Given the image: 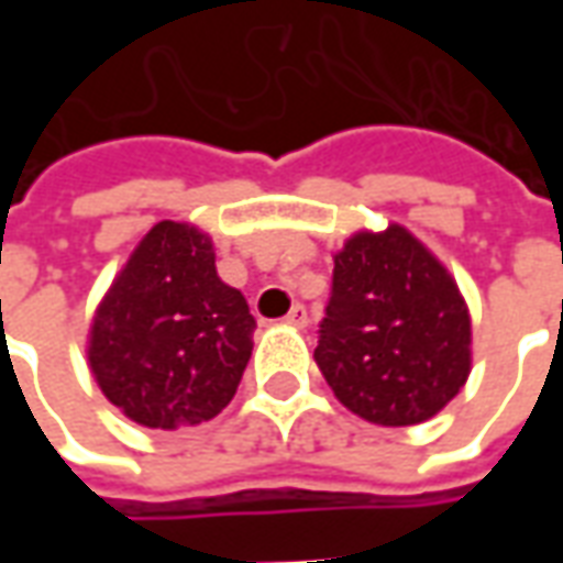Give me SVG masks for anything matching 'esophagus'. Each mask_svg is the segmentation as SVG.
<instances>
[{"label": "esophagus", "mask_w": 563, "mask_h": 563, "mask_svg": "<svg viewBox=\"0 0 563 563\" xmlns=\"http://www.w3.org/2000/svg\"><path fill=\"white\" fill-rule=\"evenodd\" d=\"M286 325H292V329H307V307L305 305H295L286 319H283Z\"/></svg>", "instance_id": "1"}]
</instances>
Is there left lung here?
I'll use <instances>...</instances> for the list:
<instances>
[{
  "mask_svg": "<svg viewBox=\"0 0 563 563\" xmlns=\"http://www.w3.org/2000/svg\"><path fill=\"white\" fill-rule=\"evenodd\" d=\"M313 358L334 398L365 422H428L471 377V310L410 229H365L334 253Z\"/></svg>",
  "mask_w": 563,
  "mask_h": 563,
  "instance_id": "obj_1",
  "label": "left lung"
}]
</instances>
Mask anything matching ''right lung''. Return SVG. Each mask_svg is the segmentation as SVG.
<instances>
[{"instance_id": "add662e5", "label": "right lung", "mask_w": 563, "mask_h": 563, "mask_svg": "<svg viewBox=\"0 0 563 563\" xmlns=\"http://www.w3.org/2000/svg\"><path fill=\"white\" fill-rule=\"evenodd\" d=\"M256 319L217 274L208 232L162 220L96 307L87 362L120 413L144 428H192L222 413L253 353Z\"/></svg>"}]
</instances>
